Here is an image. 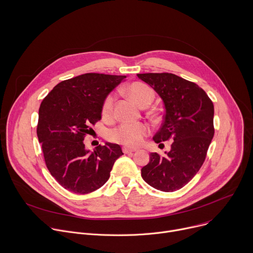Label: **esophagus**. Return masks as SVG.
<instances>
[{
	"instance_id": "esophagus-1",
	"label": "esophagus",
	"mask_w": 253,
	"mask_h": 253,
	"mask_svg": "<svg viewBox=\"0 0 253 253\" xmlns=\"http://www.w3.org/2000/svg\"><path fill=\"white\" fill-rule=\"evenodd\" d=\"M122 150H123V153H124V154H130V153L136 151L135 149H131V148H128V147H123Z\"/></svg>"
}]
</instances>
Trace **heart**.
<instances>
[{
  "label": "heart",
  "instance_id": "1",
  "mask_svg": "<svg viewBox=\"0 0 253 253\" xmlns=\"http://www.w3.org/2000/svg\"><path fill=\"white\" fill-rule=\"evenodd\" d=\"M127 94L141 107H146L154 99V91L148 85L135 82L127 87ZM114 96L108 95L102 103V114L104 117H110L113 112ZM150 133L148 125L144 123H122L109 132V139L113 142L129 147H136L143 142Z\"/></svg>",
  "mask_w": 253,
  "mask_h": 253
}]
</instances>
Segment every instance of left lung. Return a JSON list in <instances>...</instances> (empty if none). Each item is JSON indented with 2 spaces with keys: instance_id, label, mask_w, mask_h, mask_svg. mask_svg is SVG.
Masks as SVG:
<instances>
[{
  "instance_id": "left-lung-1",
  "label": "left lung",
  "mask_w": 253,
  "mask_h": 253,
  "mask_svg": "<svg viewBox=\"0 0 253 253\" xmlns=\"http://www.w3.org/2000/svg\"><path fill=\"white\" fill-rule=\"evenodd\" d=\"M162 98L164 120L153 137L160 146L173 139L165 155L150 154L141 176L152 187L173 192L181 189L199 171L205 161L214 135V107L211 99L197 84L171 73L137 74Z\"/></svg>"
}]
</instances>
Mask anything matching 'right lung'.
I'll list each match as a JSON object with an SVG mask.
<instances>
[{
	"label": "right lung",
	"mask_w": 253,
	"mask_h": 253,
	"mask_svg": "<svg viewBox=\"0 0 253 253\" xmlns=\"http://www.w3.org/2000/svg\"><path fill=\"white\" fill-rule=\"evenodd\" d=\"M125 78L83 74L62 81L43 99L37 135L49 172L65 189L78 194L95 191L123 155L120 145L112 143L89 153L83 141L101 120L104 99Z\"/></svg>",
	"instance_id": "1"
}]
</instances>
